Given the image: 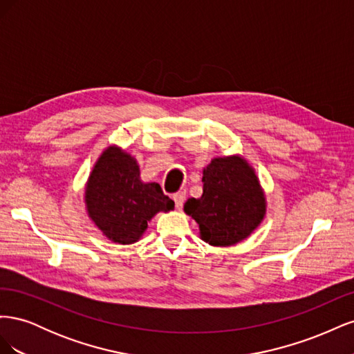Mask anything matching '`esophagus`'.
I'll list each match as a JSON object with an SVG mask.
<instances>
[{
  "label": "esophagus",
  "mask_w": 354,
  "mask_h": 354,
  "mask_svg": "<svg viewBox=\"0 0 354 354\" xmlns=\"http://www.w3.org/2000/svg\"><path fill=\"white\" fill-rule=\"evenodd\" d=\"M173 199H174V202H176V207L177 208H180L181 205H183V202H185V199H186V192H177V194H174L173 195Z\"/></svg>",
  "instance_id": "obj_1"
}]
</instances>
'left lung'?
I'll list each match as a JSON object with an SVG mask.
<instances>
[{
	"label": "left lung",
	"instance_id": "obj_1",
	"mask_svg": "<svg viewBox=\"0 0 354 354\" xmlns=\"http://www.w3.org/2000/svg\"><path fill=\"white\" fill-rule=\"evenodd\" d=\"M202 181V196L185 203V211L199 224L202 239L229 246L250 236L266 212L252 168L238 156L216 158L203 169Z\"/></svg>",
	"mask_w": 354,
	"mask_h": 354
}]
</instances>
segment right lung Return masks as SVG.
Instances as JSON below:
<instances>
[{
  "instance_id": "1",
  "label": "right lung",
  "mask_w": 354,
  "mask_h": 354,
  "mask_svg": "<svg viewBox=\"0 0 354 354\" xmlns=\"http://www.w3.org/2000/svg\"><path fill=\"white\" fill-rule=\"evenodd\" d=\"M85 202L95 226L124 245L140 239L156 212L174 208L158 183H142L136 159L118 147L106 149L95 164Z\"/></svg>"
}]
</instances>
